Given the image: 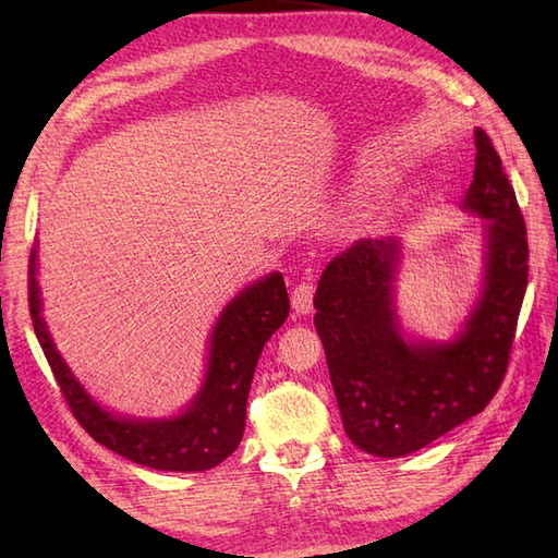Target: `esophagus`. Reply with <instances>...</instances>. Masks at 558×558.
<instances>
[{"mask_svg": "<svg viewBox=\"0 0 558 558\" xmlns=\"http://www.w3.org/2000/svg\"><path fill=\"white\" fill-rule=\"evenodd\" d=\"M292 306L298 314H310L314 310V286L312 282H300L292 290Z\"/></svg>", "mask_w": 558, "mask_h": 558, "instance_id": "34e87169", "label": "esophagus"}]
</instances>
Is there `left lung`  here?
Wrapping results in <instances>:
<instances>
[{"label": "left lung", "instance_id": "1", "mask_svg": "<svg viewBox=\"0 0 558 558\" xmlns=\"http://www.w3.org/2000/svg\"><path fill=\"white\" fill-rule=\"evenodd\" d=\"M475 177L462 201L484 225V278L446 340L410 338L396 312L400 240H360L326 266L314 298L342 426L378 458L414 453L489 405L511 357L527 288V230L492 138L475 129Z\"/></svg>", "mask_w": 558, "mask_h": 558}]
</instances>
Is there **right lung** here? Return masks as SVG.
Instances as JSON below:
<instances>
[{
    "mask_svg": "<svg viewBox=\"0 0 558 558\" xmlns=\"http://www.w3.org/2000/svg\"><path fill=\"white\" fill-rule=\"evenodd\" d=\"M35 270L38 248L33 246L28 306L35 336L69 410L98 444L138 465L165 472H204L234 453L244 434L246 398L260 350L290 314V298L280 272H270L254 286H246L225 306L213 326L206 378L194 400L174 417L144 420L105 410L71 374L43 318Z\"/></svg>",
    "mask_w": 558,
    "mask_h": 558,
    "instance_id": "add662e5",
    "label": "right lung"
}]
</instances>
